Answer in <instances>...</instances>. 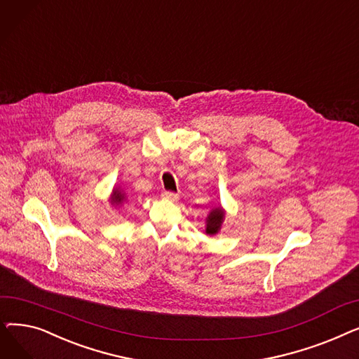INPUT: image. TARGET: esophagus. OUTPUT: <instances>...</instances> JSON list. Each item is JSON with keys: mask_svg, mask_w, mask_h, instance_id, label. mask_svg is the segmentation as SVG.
Wrapping results in <instances>:
<instances>
[{"mask_svg": "<svg viewBox=\"0 0 359 359\" xmlns=\"http://www.w3.org/2000/svg\"><path fill=\"white\" fill-rule=\"evenodd\" d=\"M163 198L175 202V201L179 199V195H177V194H173V192H163Z\"/></svg>", "mask_w": 359, "mask_h": 359, "instance_id": "34e87169", "label": "esophagus"}]
</instances>
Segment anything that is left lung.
Here are the masks:
<instances>
[{
  "label": "left lung",
  "instance_id": "left-lung-1",
  "mask_svg": "<svg viewBox=\"0 0 359 359\" xmlns=\"http://www.w3.org/2000/svg\"><path fill=\"white\" fill-rule=\"evenodd\" d=\"M224 218H225V210L222 208V205H218V206H215V208H212L210 211L208 217H206V219H205V222H206L205 233L208 236L218 234L222 227Z\"/></svg>",
  "mask_w": 359,
  "mask_h": 359
}]
</instances>
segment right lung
I'll use <instances>...</instances> for the list:
<instances>
[{"mask_svg":"<svg viewBox=\"0 0 359 359\" xmlns=\"http://www.w3.org/2000/svg\"><path fill=\"white\" fill-rule=\"evenodd\" d=\"M126 201V194L121 189V187H113V191L109 196V202L113 206V208H118V206H122Z\"/></svg>","mask_w":359,"mask_h":359,"instance_id":"right-lung-1","label":"right lung"}]
</instances>
